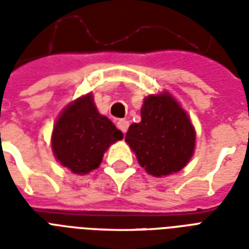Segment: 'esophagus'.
<instances>
[{"label":"esophagus","mask_w":249,"mask_h":249,"mask_svg":"<svg viewBox=\"0 0 249 249\" xmlns=\"http://www.w3.org/2000/svg\"><path fill=\"white\" fill-rule=\"evenodd\" d=\"M117 128L120 129L121 132H123L125 134V133L128 132L129 121H126V120H119V121H117Z\"/></svg>","instance_id":"34e87169"}]
</instances>
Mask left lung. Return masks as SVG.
I'll list each match as a JSON object with an SVG mask.
<instances>
[{
  "mask_svg": "<svg viewBox=\"0 0 249 249\" xmlns=\"http://www.w3.org/2000/svg\"><path fill=\"white\" fill-rule=\"evenodd\" d=\"M195 129L179 103L168 91L144 98L141 123L129 126L125 142L147 173H177L195 150Z\"/></svg>",
  "mask_w": 249,
  "mask_h": 249,
  "instance_id": "8db88e82",
  "label": "left lung"
}]
</instances>
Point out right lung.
Returning <instances> with one entry per match:
<instances>
[{
    "mask_svg": "<svg viewBox=\"0 0 249 249\" xmlns=\"http://www.w3.org/2000/svg\"><path fill=\"white\" fill-rule=\"evenodd\" d=\"M123 137L112 121L98 112L89 93L62 111L53 129L52 148L72 173L86 174L97 169L107 148Z\"/></svg>",
    "mask_w": 249,
    "mask_h": 249,
    "instance_id": "obj_1",
    "label": "right lung"
}]
</instances>
